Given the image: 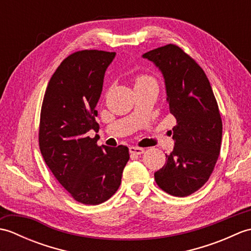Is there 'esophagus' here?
I'll list each match as a JSON object with an SVG mask.
<instances>
[{
  "instance_id": "34e87169",
  "label": "esophagus",
  "mask_w": 251,
  "mask_h": 251,
  "mask_svg": "<svg viewBox=\"0 0 251 251\" xmlns=\"http://www.w3.org/2000/svg\"><path fill=\"white\" fill-rule=\"evenodd\" d=\"M129 152L132 154V155H140V154L145 152V149L139 148V147H130Z\"/></svg>"
}]
</instances>
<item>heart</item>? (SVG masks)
Segmentation results:
<instances>
[{
    "label": "heart",
    "mask_w": 251,
    "mask_h": 251,
    "mask_svg": "<svg viewBox=\"0 0 251 251\" xmlns=\"http://www.w3.org/2000/svg\"><path fill=\"white\" fill-rule=\"evenodd\" d=\"M152 81H155L152 76L150 75H147V74H139V75H137L135 78V82L136 85H140V84H145L148 82H152Z\"/></svg>",
    "instance_id": "1"
}]
</instances>
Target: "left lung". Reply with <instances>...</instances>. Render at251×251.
Here are the masks:
<instances>
[{"mask_svg":"<svg viewBox=\"0 0 251 251\" xmlns=\"http://www.w3.org/2000/svg\"><path fill=\"white\" fill-rule=\"evenodd\" d=\"M161 70L169 111L177 121L175 147L154 174L166 193L184 197L204 185L219 157L222 121L204 70L179 46L168 44L142 55Z\"/></svg>","mask_w":251,"mask_h":251,"instance_id":"left-lung-1","label":"left lung"}]
</instances>
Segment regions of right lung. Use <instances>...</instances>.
Masks as SVG:
<instances>
[{"mask_svg":"<svg viewBox=\"0 0 251 251\" xmlns=\"http://www.w3.org/2000/svg\"><path fill=\"white\" fill-rule=\"evenodd\" d=\"M115 52L85 50L68 56L50 79L42 103L39 145L59 183L85 205L108 201L120 188L128 148L99 147L96 105Z\"/></svg>","mask_w":251,"mask_h":251,"instance_id":"add662e5","label":"right lung"}]
</instances>
